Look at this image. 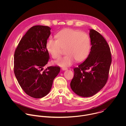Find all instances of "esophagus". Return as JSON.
<instances>
[{"mask_svg":"<svg viewBox=\"0 0 126 126\" xmlns=\"http://www.w3.org/2000/svg\"><path fill=\"white\" fill-rule=\"evenodd\" d=\"M62 70H63V71L67 70V68H62Z\"/></svg>","mask_w":126,"mask_h":126,"instance_id":"obj_1","label":"esophagus"}]
</instances>
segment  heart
Listing matches in <instances>:
<instances>
[{
  "mask_svg": "<svg viewBox=\"0 0 126 126\" xmlns=\"http://www.w3.org/2000/svg\"><path fill=\"white\" fill-rule=\"evenodd\" d=\"M56 39L49 38L46 43V48L53 59H58L65 50L66 56L56 62L60 67H66L77 62L84 61L88 56L91 49V40L85 32L71 28L59 32Z\"/></svg>",
  "mask_w": 126,
  "mask_h": 126,
  "instance_id": "obj_1",
  "label": "heart"
}]
</instances>
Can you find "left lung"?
<instances>
[{"mask_svg":"<svg viewBox=\"0 0 126 126\" xmlns=\"http://www.w3.org/2000/svg\"><path fill=\"white\" fill-rule=\"evenodd\" d=\"M91 51L87 59L74 69L70 83L72 91L82 97H91L105 85L112 62L110 47L102 36L90 29Z\"/></svg>","mask_w":126,"mask_h":126,"instance_id":"1","label":"left lung"}]
</instances>
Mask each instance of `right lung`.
Returning a JSON list of instances; mask_svg holds the SVG:
<instances>
[{
  "label": "right lung",
  "mask_w": 126,
  "mask_h": 126,
  "mask_svg": "<svg viewBox=\"0 0 126 126\" xmlns=\"http://www.w3.org/2000/svg\"><path fill=\"white\" fill-rule=\"evenodd\" d=\"M51 28L36 25L30 28L18 45L14 55V72L19 85L29 96L41 98L50 91L58 66L44 67L49 59L46 43Z\"/></svg>",
  "instance_id": "1"
}]
</instances>
